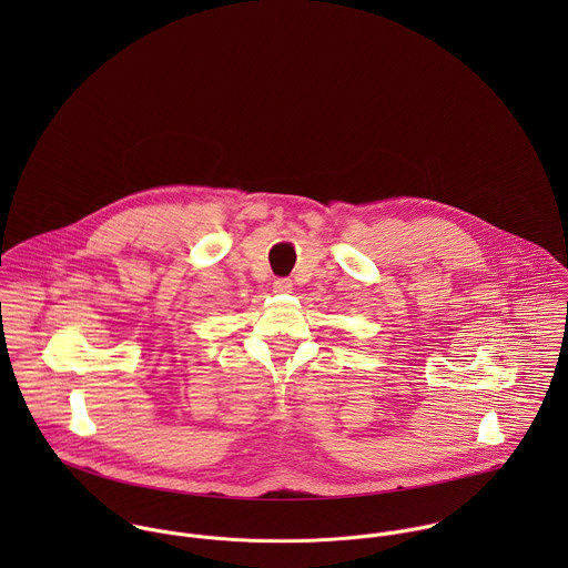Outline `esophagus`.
<instances>
[{
    "label": "esophagus",
    "instance_id": "esophagus-1",
    "mask_svg": "<svg viewBox=\"0 0 568 568\" xmlns=\"http://www.w3.org/2000/svg\"><path fill=\"white\" fill-rule=\"evenodd\" d=\"M273 291L275 293H291L293 291V282L286 280V277H280L273 282Z\"/></svg>",
    "mask_w": 568,
    "mask_h": 568
}]
</instances>
